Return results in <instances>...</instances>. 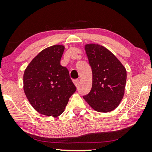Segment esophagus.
I'll list each match as a JSON object with an SVG mask.
<instances>
[{
	"label": "esophagus",
	"mask_w": 152,
	"mask_h": 152,
	"mask_svg": "<svg viewBox=\"0 0 152 152\" xmlns=\"http://www.w3.org/2000/svg\"><path fill=\"white\" fill-rule=\"evenodd\" d=\"M73 81H74L75 86H76V87L78 86V84H79V80H78V79H74Z\"/></svg>",
	"instance_id": "34e87169"
}]
</instances>
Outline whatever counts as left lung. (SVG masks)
Returning a JSON list of instances; mask_svg holds the SVG:
<instances>
[{
    "label": "left lung",
    "mask_w": 152,
    "mask_h": 152,
    "mask_svg": "<svg viewBox=\"0 0 152 152\" xmlns=\"http://www.w3.org/2000/svg\"><path fill=\"white\" fill-rule=\"evenodd\" d=\"M85 50L92 70V88L83 99L99 112L113 111L124 95L126 69L114 54L101 45L86 44Z\"/></svg>",
    "instance_id": "obj_1"
}]
</instances>
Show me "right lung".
Wrapping results in <instances>:
<instances>
[{
	"label": "right lung",
	"instance_id": "right-lung-1",
	"mask_svg": "<svg viewBox=\"0 0 152 152\" xmlns=\"http://www.w3.org/2000/svg\"><path fill=\"white\" fill-rule=\"evenodd\" d=\"M64 48L62 45L45 48L24 71L26 97L34 109L45 116H60L76 90L69 70L60 64Z\"/></svg>",
	"mask_w": 152,
	"mask_h": 152
}]
</instances>
